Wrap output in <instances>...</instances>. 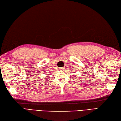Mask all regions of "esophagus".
<instances>
[{"mask_svg":"<svg viewBox=\"0 0 121 121\" xmlns=\"http://www.w3.org/2000/svg\"><path fill=\"white\" fill-rule=\"evenodd\" d=\"M64 69H65V68H64V67H61V68H60L59 69V70H60V71H63Z\"/></svg>","mask_w":121,"mask_h":121,"instance_id":"esophagus-1","label":"esophagus"}]
</instances>
